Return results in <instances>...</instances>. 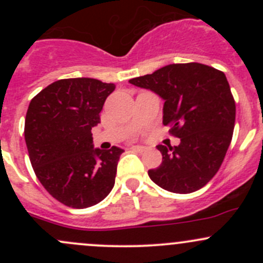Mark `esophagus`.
I'll return each mask as SVG.
<instances>
[{
	"label": "esophagus",
	"mask_w": 263,
	"mask_h": 263,
	"mask_svg": "<svg viewBox=\"0 0 263 263\" xmlns=\"http://www.w3.org/2000/svg\"><path fill=\"white\" fill-rule=\"evenodd\" d=\"M135 148V150L140 151V153H142V151H146L147 147L146 146H142V145H135V146H132Z\"/></svg>",
	"instance_id": "34e87169"
}]
</instances>
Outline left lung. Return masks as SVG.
Returning <instances> with one entry per match:
<instances>
[{
    "label": "left lung",
    "mask_w": 263,
    "mask_h": 263,
    "mask_svg": "<svg viewBox=\"0 0 263 263\" xmlns=\"http://www.w3.org/2000/svg\"><path fill=\"white\" fill-rule=\"evenodd\" d=\"M129 84L164 100L163 123L181 139L158 145L163 161L148 171L151 181L174 193L200 190L219 171L232 141L235 103L224 72L202 63H172Z\"/></svg>",
    "instance_id": "8db88e82"
}]
</instances>
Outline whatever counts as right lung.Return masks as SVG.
Listing matches in <instances>:
<instances>
[{
  "label": "right lung",
  "mask_w": 263,
  "mask_h": 263,
  "mask_svg": "<svg viewBox=\"0 0 263 263\" xmlns=\"http://www.w3.org/2000/svg\"><path fill=\"white\" fill-rule=\"evenodd\" d=\"M115 89V84L97 79H63L29 104L24 135L30 163L49 195L68 208L97 205L115 185L124 150L94 147L91 134Z\"/></svg>",
  "instance_id": "1"
}]
</instances>
